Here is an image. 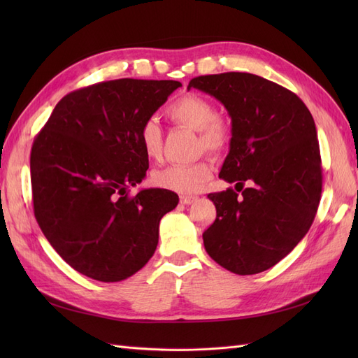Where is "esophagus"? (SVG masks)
I'll return each mask as SVG.
<instances>
[{
  "label": "esophagus",
  "mask_w": 358,
  "mask_h": 358,
  "mask_svg": "<svg viewBox=\"0 0 358 358\" xmlns=\"http://www.w3.org/2000/svg\"><path fill=\"white\" fill-rule=\"evenodd\" d=\"M197 200L196 196H180V203L182 204H191Z\"/></svg>",
  "instance_id": "34e87169"
}]
</instances>
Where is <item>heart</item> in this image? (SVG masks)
Listing matches in <instances>:
<instances>
[{"label":"heart","mask_w":358,"mask_h":358,"mask_svg":"<svg viewBox=\"0 0 358 358\" xmlns=\"http://www.w3.org/2000/svg\"><path fill=\"white\" fill-rule=\"evenodd\" d=\"M176 124L199 131L200 148L218 154L230 142V125L224 117L216 116L215 106L196 94H185L173 101L166 110ZM138 140L149 159H158L162 149V131L155 119H148L140 128ZM212 176V164L201 159L192 164H171L152 173L157 187L180 194L199 191Z\"/></svg>","instance_id":"obj_1"}]
</instances>
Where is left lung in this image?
Masks as SVG:
<instances>
[{
  "label": "left lung",
  "mask_w": 358,
  "mask_h": 358,
  "mask_svg": "<svg viewBox=\"0 0 358 358\" xmlns=\"http://www.w3.org/2000/svg\"><path fill=\"white\" fill-rule=\"evenodd\" d=\"M191 88L215 96L231 117L220 178L236 182V191L208 196L216 220L203 233L206 252L236 275L264 272L297 246L315 218L322 188L315 122L294 92L251 73L199 76Z\"/></svg>",
  "instance_id": "1"
}]
</instances>
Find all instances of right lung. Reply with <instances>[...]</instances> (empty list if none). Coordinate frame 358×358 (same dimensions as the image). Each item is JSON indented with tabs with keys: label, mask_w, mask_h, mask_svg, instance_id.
<instances>
[{
	"label": "right lung",
	"mask_w": 358,
	"mask_h": 358,
	"mask_svg": "<svg viewBox=\"0 0 358 358\" xmlns=\"http://www.w3.org/2000/svg\"><path fill=\"white\" fill-rule=\"evenodd\" d=\"M176 80L117 79L67 94L31 149L34 215L53 249L79 273L119 282L142 268L158 245L159 221L178 194L149 188L143 122L176 91Z\"/></svg>",
	"instance_id": "right-lung-1"
}]
</instances>
